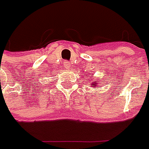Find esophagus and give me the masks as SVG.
<instances>
[{
    "label": "esophagus",
    "instance_id": "esophagus-1",
    "mask_svg": "<svg viewBox=\"0 0 149 149\" xmlns=\"http://www.w3.org/2000/svg\"><path fill=\"white\" fill-rule=\"evenodd\" d=\"M64 66H65V68H66V69H70V62L69 61H64Z\"/></svg>",
    "mask_w": 149,
    "mask_h": 149
}]
</instances>
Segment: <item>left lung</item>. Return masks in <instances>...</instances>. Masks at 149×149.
I'll return each mask as SVG.
<instances>
[{"label":"left lung","mask_w":149,"mask_h":149,"mask_svg":"<svg viewBox=\"0 0 149 149\" xmlns=\"http://www.w3.org/2000/svg\"><path fill=\"white\" fill-rule=\"evenodd\" d=\"M90 85H91V86H94V87L97 86V85H98V81H94V82L91 84Z\"/></svg>","instance_id":"1"}]
</instances>
